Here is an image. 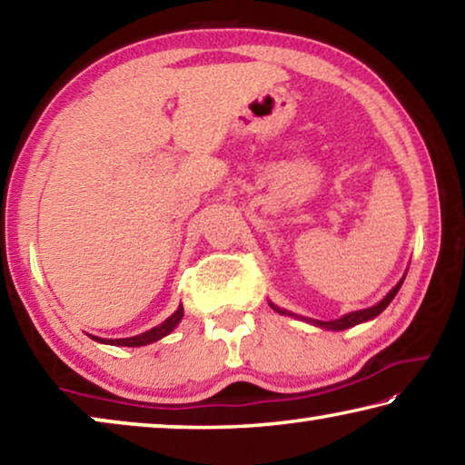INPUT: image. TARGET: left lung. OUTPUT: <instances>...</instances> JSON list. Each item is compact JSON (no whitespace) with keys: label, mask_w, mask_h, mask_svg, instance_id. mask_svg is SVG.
Segmentation results:
<instances>
[{"label":"left lung","mask_w":465,"mask_h":465,"mask_svg":"<svg viewBox=\"0 0 465 465\" xmlns=\"http://www.w3.org/2000/svg\"><path fill=\"white\" fill-rule=\"evenodd\" d=\"M404 279H406V274L402 279H400V282L396 287H393L388 295H385L380 303L377 305H373V308H367V310H359V312H351V313H346V316H342V318H338V320H330V322H322V320H312V318H302V316H297V313H291V312H287V310H281V308H277V305L274 303H271V308L274 310V312H279V313H282V316H291V318H299V320H305V322H310V324H313V326H320V328H326V330H346V328H352V326H357V324H363V322H367V320H373L375 316H380V313L388 308V305L391 303V299L396 297V293L400 291V287H402V282H404Z\"/></svg>","instance_id":"obj_1"}]
</instances>
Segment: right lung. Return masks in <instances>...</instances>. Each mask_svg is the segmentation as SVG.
<instances>
[{"label":"right lung","instance_id":"1","mask_svg":"<svg viewBox=\"0 0 465 465\" xmlns=\"http://www.w3.org/2000/svg\"><path fill=\"white\" fill-rule=\"evenodd\" d=\"M184 316V308L183 305H178V310L172 313L168 320H163L160 326H153L152 330H147L143 334H137V336H131V338H100V336H90L94 338L96 342L102 344H114V346H145V344H152L155 341H160V338L168 336L172 330H174L180 320Z\"/></svg>","mask_w":465,"mask_h":465}]
</instances>
